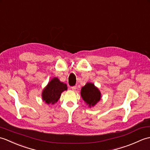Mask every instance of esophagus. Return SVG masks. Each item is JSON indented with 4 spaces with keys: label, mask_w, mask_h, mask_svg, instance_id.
I'll list each match as a JSON object with an SVG mask.
<instances>
[{
    "label": "esophagus",
    "mask_w": 150,
    "mask_h": 150,
    "mask_svg": "<svg viewBox=\"0 0 150 150\" xmlns=\"http://www.w3.org/2000/svg\"><path fill=\"white\" fill-rule=\"evenodd\" d=\"M71 88L73 90H75L76 89H77V86H72Z\"/></svg>",
    "instance_id": "34e87169"
}]
</instances>
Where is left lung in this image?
<instances>
[{
  "label": "left lung",
  "instance_id": "obj_1",
  "mask_svg": "<svg viewBox=\"0 0 150 150\" xmlns=\"http://www.w3.org/2000/svg\"><path fill=\"white\" fill-rule=\"evenodd\" d=\"M81 96L83 100L89 105L93 106L100 99V93L95 85L91 83H87L81 89Z\"/></svg>",
  "mask_w": 150,
  "mask_h": 150
}]
</instances>
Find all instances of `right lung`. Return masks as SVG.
Instances as JSON below:
<instances>
[{
    "label": "right lung",
    "instance_id": "obj_1",
    "mask_svg": "<svg viewBox=\"0 0 150 150\" xmlns=\"http://www.w3.org/2000/svg\"><path fill=\"white\" fill-rule=\"evenodd\" d=\"M67 85L60 82L57 78H53L42 91V99L47 104H53L58 101L62 92L67 90Z\"/></svg>",
    "mask_w": 150,
    "mask_h": 150
}]
</instances>
